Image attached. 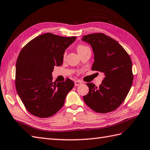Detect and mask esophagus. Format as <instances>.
Here are the masks:
<instances>
[{
  "label": "esophagus",
  "instance_id": "1",
  "mask_svg": "<svg viewBox=\"0 0 150 150\" xmlns=\"http://www.w3.org/2000/svg\"><path fill=\"white\" fill-rule=\"evenodd\" d=\"M82 83V82L80 81H75V86H78L79 85H81Z\"/></svg>",
  "mask_w": 150,
  "mask_h": 150
}]
</instances>
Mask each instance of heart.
Masks as SVG:
<instances>
[{"label":"heart","instance_id":"heart-1","mask_svg":"<svg viewBox=\"0 0 150 150\" xmlns=\"http://www.w3.org/2000/svg\"><path fill=\"white\" fill-rule=\"evenodd\" d=\"M87 48H89L88 47L85 46V45H79V46L77 47V48H76V50H77V52L78 53H79V52H81L83 50H84L86 49H87ZM66 55H67V52H64V57H66Z\"/></svg>","mask_w":150,"mask_h":150}]
</instances>
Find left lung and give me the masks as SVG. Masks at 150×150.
<instances>
[{"mask_svg": "<svg viewBox=\"0 0 150 150\" xmlns=\"http://www.w3.org/2000/svg\"><path fill=\"white\" fill-rule=\"evenodd\" d=\"M82 41L89 44L93 49L92 70L104 74L98 88L91 82L87 83L89 90L83 96V101L96 112L116 110L126 98L133 82L129 55L116 40L102 33L83 36Z\"/></svg>", "mask_w": 150, "mask_h": 150, "instance_id": "8db88e82", "label": "left lung"}]
</instances>
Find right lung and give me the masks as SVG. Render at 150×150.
<instances>
[{
    "instance_id": "1",
    "label": "right lung",
    "mask_w": 150,
    "mask_h": 150,
    "mask_svg": "<svg viewBox=\"0 0 150 150\" xmlns=\"http://www.w3.org/2000/svg\"><path fill=\"white\" fill-rule=\"evenodd\" d=\"M75 39L46 33L34 38L20 51L16 64V89L34 116L50 117L64 105L74 82L69 79L53 82L52 72L55 67L62 64L66 49Z\"/></svg>"
}]
</instances>
